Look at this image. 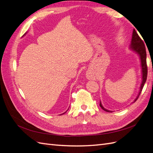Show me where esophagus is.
<instances>
[{"label": "esophagus", "instance_id": "esophagus-1", "mask_svg": "<svg viewBox=\"0 0 153 153\" xmlns=\"http://www.w3.org/2000/svg\"><path fill=\"white\" fill-rule=\"evenodd\" d=\"M87 77H88V78H90V76H89V75H87Z\"/></svg>", "mask_w": 153, "mask_h": 153}]
</instances>
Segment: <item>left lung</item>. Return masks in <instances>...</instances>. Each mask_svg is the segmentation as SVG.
<instances>
[{"instance_id":"1","label":"left lung","mask_w":153,"mask_h":153,"mask_svg":"<svg viewBox=\"0 0 153 153\" xmlns=\"http://www.w3.org/2000/svg\"><path fill=\"white\" fill-rule=\"evenodd\" d=\"M131 48L135 51L138 54H139L140 60H141V66H142V82L140 85V89L139 93L138 94V96L137 98L134 101V103L137 100V99L139 97L140 94H141V92L142 91V89L145 83L147 80V61H146V47L144 43L142 41V39L140 38V36H138L136 30L134 29L133 31V35H132V39H131ZM101 108L103 110L107 112H112V111H110L105 109L103 106L101 105V102L100 104Z\"/></svg>"}]
</instances>
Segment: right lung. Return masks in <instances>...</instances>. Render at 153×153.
<instances>
[{
	"label": "right lung",
	"mask_w": 153,
	"mask_h": 153,
	"mask_svg": "<svg viewBox=\"0 0 153 153\" xmlns=\"http://www.w3.org/2000/svg\"><path fill=\"white\" fill-rule=\"evenodd\" d=\"M66 112H65V113H66Z\"/></svg>",
	"instance_id": "obj_1"
}]
</instances>
